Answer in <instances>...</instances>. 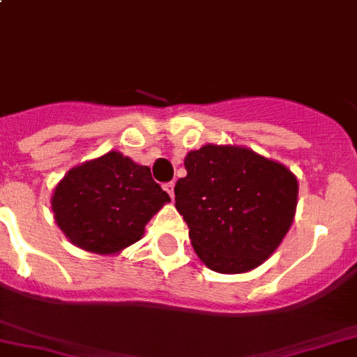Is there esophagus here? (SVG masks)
Listing matches in <instances>:
<instances>
[{"label":"esophagus","mask_w":357,"mask_h":357,"mask_svg":"<svg viewBox=\"0 0 357 357\" xmlns=\"http://www.w3.org/2000/svg\"><path fill=\"white\" fill-rule=\"evenodd\" d=\"M174 187H176V183H174V181H170V183H165V190L169 192V196L172 197V199H174Z\"/></svg>","instance_id":"obj_1"}]
</instances>
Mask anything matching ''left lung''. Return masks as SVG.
I'll list each match as a JSON object with an SVG mask.
<instances>
[{"mask_svg": "<svg viewBox=\"0 0 357 357\" xmlns=\"http://www.w3.org/2000/svg\"><path fill=\"white\" fill-rule=\"evenodd\" d=\"M176 208L197 257L220 274H243L274 254L294 221L298 178L285 165L238 145L185 155Z\"/></svg>", "mask_w": 357, "mask_h": 357, "instance_id": "1", "label": "left lung"}]
</instances>
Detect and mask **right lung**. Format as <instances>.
I'll return each instance as SVG.
<instances>
[{
  "instance_id": "add662e5",
  "label": "right lung",
  "mask_w": 357,
  "mask_h": 357,
  "mask_svg": "<svg viewBox=\"0 0 357 357\" xmlns=\"http://www.w3.org/2000/svg\"><path fill=\"white\" fill-rule=\"evenodd\" d=\"M169 194L145 165L118 151L72 167L50 197L54 220L76 247L112 256L139 241Z\"/></svg>"
}]
</instances>
